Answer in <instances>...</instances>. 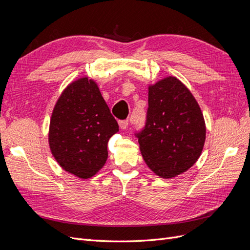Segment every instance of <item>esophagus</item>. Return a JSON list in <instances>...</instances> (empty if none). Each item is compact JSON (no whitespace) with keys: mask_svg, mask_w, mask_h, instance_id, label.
<instances>
[{"mask_svg":"<svg viewBox=\"0 0 250 250\" xmlns=\"http://www.w3.org/2000/svg\"><path fill=\"white\" fill-rule=\"evenodd\" d=\"M129 123H130L129 120H122V121H119V126L121 129H126L128 125H129Z\"/></svg>","mask_w":250,"mask_h":250,"instance_id":"obj_1","label":"esophagus"}]
</instances>
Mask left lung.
<instances>
[{
  "instance_id": "left-lung-1",
  "label": "left lung",
  "mask_w": 250,
  "mask_h": 250,
  "mask_svg": "<svg viewBox=\"0 0 250 250\" xmlns=\"http://www.w3.org/2000/svg\"><path fill=\"white\" fill-rule=\"evenodd\" d=\"M134 135L148 167L158 176L172 178L197 162L206 123L190 90L170 76L149 86L145 126Z\"/></svg>"
}]
</instances>
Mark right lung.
Segmentation results:
<instances>
[{"label": "right lung", "mask_w": 250, "mask_h": 250, "mask_svg": "<svg viewBox=\"0 0 250 250\" xmlns=\"http://www.w3.org/2000/svg\"><path fill=\"white\" fill-rule=\"evenodd\" d=\"M119 131L99 87L81 78L67 86L52 113L49 144L60 167L79 178L92 177L106 162L108 140Z\"/></svg>", "instance_id": "obj_1"}]
</instances>
